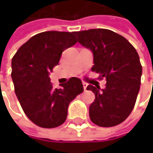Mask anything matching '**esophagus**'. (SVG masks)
<instances>
[{
    "label": "esophagus",
    "mask_w": 153,
    "mask_h": 153,
    "mask_svg": "<svg viewBox=\"0 0 153 153\" xmlns=\"http://www.w3.org/2000/svg\"><path fill=\"white\" fill-rule=\"evenodd\" d=\"M82 85H83V88H84V90H86V88H87V87H88V83H86V82H82Z\"/></svg>",
    "instance_id": "34e87169"
}]
</instances>
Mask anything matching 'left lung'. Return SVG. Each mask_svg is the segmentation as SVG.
I'll use <instances>...</instances> for the list:
<instances>
[{
    "label": "left lung",
    "mask_w": 153,
    "mask_h": 153,
    "mask_svg": "<svg viewBox=\"0 0 153 153\" xmlns=\"http://www.w3.org/2000/svg\"><path fill=\"white\" fill-rule=\"evenodd\" d=\"M78 42L91 50V70L106 79L105 88L88 85L95 94L89 106V118L100 127L123 122L135 106L141 85L142 65L136 48L123 36L107 29L77 32Z\"/></svg>",
    "instance_id": "obj_1"
}]
</instances>
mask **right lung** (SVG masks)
I'll list each match as a JSON object with an SVG mask.
<instances>
[{"label": "right lung", "instance_id": "obj_1", "mask_svg": "<svg viewBox=\"0 0 153 153\" xmlns=\"http://www.w3.org/2000/svg\"><path fill=\"white\" fill-rule=\"evenodd\" d=\"M76 42L74 32H43L30 38L12 58L11 78L16 97L25 115L39 127L62 125L70 103L83 92L81 80L76 77L60 88H54L49 78L62 52Z\"/></svg>", "mask_w": 153, "mask_h": 153}]
</instances>
